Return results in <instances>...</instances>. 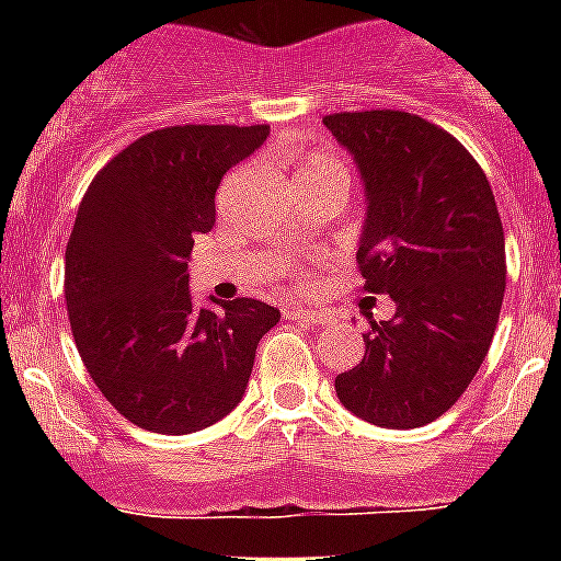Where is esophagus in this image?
<instances>
[{"mask_svg":"<svg viewBox=\"0 0 561 561\" xmlns=\"http://www.w3.org/2000/svg\"><path fill=\"white\" fill-rule=\"evenodd\" d=\"M291 320H297V323L304 325H311V329H320V325L329 323V314H323V311H311V309H295L289 311Z\"/></svg>","mask_w":561,"mask_h":561,"instance_id":"esophagus-1","label":"esophagus"}]
</instances>
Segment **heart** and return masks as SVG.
I'll use <instances>...</instances> for the list:
<instances>
[{
  "label": "heart",
  "instance_id": "heart-1",
  "mask_svg": "<svg viewBox=\"0 0 561 561\" xmlns=\"http://www.w3.org/2000/svg\"><path fill=\"white\" fill-rule=\"evenodd\" d=\"M311 171H345V165H342L336 157H331V153L314 151V153H309V157H306L304 168H300L297 173H311Z\"/></svg>",
  "mask_w": 561,
  "mask_h": 561
}]
</instances>
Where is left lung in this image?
I'll list each match as a JSON object with an SVG mask.
<instances>
[{"label": "left lung", "mask_w": 561, "mask_h": 561, "mask_svg": "<svg viewBox=\"0 0 561 561\" xmlns=\"http://www.w3.org/2000/svg\"><path fill=\"white\" fill-rule=\"evenodd\" d=\"M368 191L356 264L393 320L362 334L365 356L334 379L340 401L390 430L447 413L483 365L505 295V238L483 168L453 134L399 108L334 112Z\"/></svg>", "instance_id": "left-lung-1"}]
</instances>
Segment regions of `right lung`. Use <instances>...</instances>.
<instances>
[{
  "mask_svg": "<svg viewBox=\"0 0 561 561\" xmlns=\"http://www.w3.org/2000/svg\"><path fill=\"white\" fill-rule=\"evenodd\" d=\"M270 126H168L95 173L67 241L64 297L89 376L123 419L187 435L225 419L247 390L280 311L255 297L196 309L193 236L216 225V191Z\"/></svg>",
  "mask_w": 561,
  "mask_h": 561,
  "instance_id": "obj_1",
  "label": "right lung"
}]
</instances>
